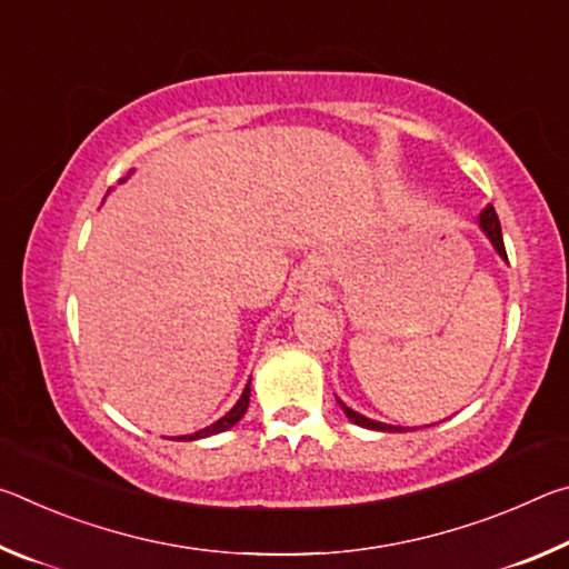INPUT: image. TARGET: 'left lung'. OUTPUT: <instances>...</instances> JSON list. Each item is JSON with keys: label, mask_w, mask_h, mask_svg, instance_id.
Listing matches in <instances>:
<instances>
[{"label": "left lung", "mask_w": 569, "mask_h": 569, "mask_svg": "<svg viewBox=\"0 0 569 569\" xmlns=\"http://www.w3.org/2000/svg\"><path fill=\"white\" fill-rule=\"evenodd\" d=\"M477 226L481 233H485L489 238V243H492V248L499 253V258L507 263V250H505V240H502V226H499V218L495 213L492 206H487L485 210H481L479 218H477ZM336 401H339V407L343 409L346 419L353 421L356 427H363V429H373V431H409V427H393V423H383V421H377V419H369L363 417V413L353 411L351 407H346V403L336 397Z\"/></svg>", "instance_id": "obj_1"}]
</instances>
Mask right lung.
I'll list each match as a JSON object with an SVG mask.
<instances>
[{"mask_svg": "<svg viewBox=\"0 0 569 569\" xmlns=\"http://www.w3.org/2000/svg\"><path fill=\"white\" fill-rule=\"evenodd\" d=\"M132 172V170H130ZM130 178V176H128ZM128 178H122L120 182H124ZM248 401H250V381L246 383L243 393H240V399L236 401V407L230 409L226 417H220L216 423H210V427L196 431V435H182V437H176L178 441H196V439H206V437H213V435H220V431H228L230 427H236V423L243 419V413L248 409Z\"/></svg>", "mask_w": 569, "mask_h": 569, "instance_id": "1", "label": "right lung"}]
</instances>
